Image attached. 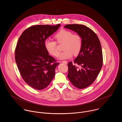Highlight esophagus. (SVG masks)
<instances>
[{"mask_svg": "<svg viewBox=\"0 0 122 122\" xmlns=\"http://www.w3.org/2000/svg\"><path fill=\"white\" fill-rule=\"evenodd\" d=\"M62 62L63 63L65 64H67V62L66 61V60L65 61H62Z\"/></svg>", "mask_w": 122, "mask_h": 122, "instance_id": "34e87169", "label": "esophagus"}]
</instances>
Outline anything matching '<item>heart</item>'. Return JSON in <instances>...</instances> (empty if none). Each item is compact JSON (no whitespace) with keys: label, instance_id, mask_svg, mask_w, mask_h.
Wrapping results in <instances>:
<instances>
[{"label":"heart","instance_id":"obj_1","mask_svg":"<svg viewBox=\"0 0 122 122\" xmlns=\"http://www.w3.org/2000/svg\"><path fill=\"white\" fill-rule=\"evenodd\" d=\"M57 43L63 45V50L59 56L60 60L70 58L72 55L76 56L80 53L83 44L81 36L66 29H61L54 36ZM45 47L47 52L54 56H57L59 51L57 49V43L56 41L47 39L45 42Z\"/></svg>","mask_w":122,"mask_h":122}]
</instances>
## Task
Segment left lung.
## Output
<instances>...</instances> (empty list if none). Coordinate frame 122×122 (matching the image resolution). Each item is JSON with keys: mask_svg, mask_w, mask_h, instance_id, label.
Returning a JSON list of instances; mask_svg holds the SVG:
<instances>
[{"mask_svg": "<svg viewBox=\"0 0 122 122\" xmlns=\"http://www.w3.org/2000/svg\"><path fill=\"white\" fill-rule=\"evenodd\" d=\"M65 28L74 31L82 38V47L74 64L68 63L67 77L74 86L83 89L93 83L101 69L103 61L101 43L97 34L85 25L68 24Z\"/></svg>", "mask_w": 122, "mask_h": 122, "instance_id": "obj_1", "label": "left lung"}]
</instances>
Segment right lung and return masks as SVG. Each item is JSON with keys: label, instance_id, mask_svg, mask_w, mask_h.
<instances>
[{"label": "right lung", "instance_id": "add662e5", "mask_svg": "<svg viewBox=\"0 0 122 122\" xmlns=\"http://www.w3.org/2000/svg\"><path fill=\"white\" fill-rule=\"evenodd\" d=\"M60 26H31L22 33L17 43L15 54L18 70L25 82L36 90L44 89L50 84L59 64L48 55L45 42Z\"/></svg>", "mask_w": 122, "mask_h": 122}]
</instances>
